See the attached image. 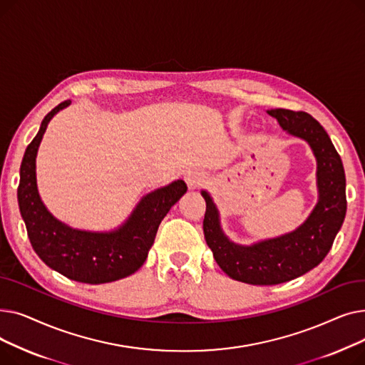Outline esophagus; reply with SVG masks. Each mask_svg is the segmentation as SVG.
Returning <instances> with one entry per match:
<instances>
[{"label": "esophagus", "mask_w": 365, "mask_h": 365, "mask_svg": "<svg viewBox=\"0 0 365 365\" xmlns=\"http://www.w3.org/2000/svg\"><path fill=\"white\" fill-rule=\"evenodd\" d=\"M185 182L187 183V187H189V189H197V187H200V186L202 185V182H204V175H202V173H201L200 170H197V168H190V170L186 171Z\"/></svg>", "instance_id": "34e87169"}]
</instances>
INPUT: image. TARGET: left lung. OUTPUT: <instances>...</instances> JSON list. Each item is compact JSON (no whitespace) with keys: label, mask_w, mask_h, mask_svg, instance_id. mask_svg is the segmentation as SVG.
Instances as JSON below:
<instances>
[{"label":"left lung","mask_w":365,"mask_h":365,"mask_svg":"<svg viewBox=\"0 0 365 365\" xmlns=\"http://www.w3.org/2000/svg\"><path fill=\"white\" fill-rule=\"evenodd\" d=\"M267 113L293 136L308 142L318 163L319 201L294 232L275 240L241 247L229 241L219 225L212 198L202 190L205 216L204 237L220 269L237 281L253 285H275L294 279L318 266L329 255L346 216V178L341 158L327 131L308 112L271 109Z\"/></svg>","instance_id":"1"}]
</instances>
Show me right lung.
<instances>
[{"instance_id":"right-lung-1","label":"right lung","mask_w":365,"mask_h":365,"mask_svg":"<svg viewBox=\"0 0 365 365\" xmlns=\"http://www.w3.org/2000/svg\"><path fill=\"white\" fill-rule=\"evenodd\" d=\"M69 103L65 101L51 109L28 145L21 164L17 201L31 245L47 266L73 281L105 284L134 274L145 263L161 220L187 186L176 180L146 195L127 223L110 234L75 231L56 220L38 195L35 157L48 121Z\"/></svg>"}]
</instances>
